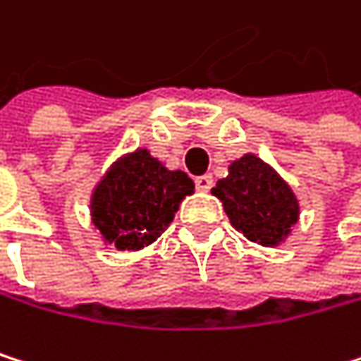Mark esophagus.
I'll return each mask as SVG.
<instances>
[{"label": "esophagus", "mask_w": 361, "mask_h": 361, "mask_svg": "<svg viewBox=\"0 0 361 361\" xmlns=\"http://www.w3.org/2000/svg\"><path fill=\"white\" fill-rule=\"evenodd\" d=\"M195 184H197V190H201V192H209V190H212V186H214V177H212V175H201V177H197V179H195Z\"/></svg>", "instance_id": "esophagus-1"}]
</instances>
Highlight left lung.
Listing matches in <instances>:
<instances>
[{"instance_id":"left-lung-1","label":"left lung","mask_w":361,"mask_h":361,"mask_svg":"<svg viewBox=\"0 0 361 361\" xmlns=\"http://www.w3.org/2000/svg\"><path fill=\"white\" fill-rule=\"evenodd\" d=\"M238 231L261 246H276L298 222L300 205L291 188L261 158L246 154L228 166V177L212 188Z\"/></svg>"}]
</instances>
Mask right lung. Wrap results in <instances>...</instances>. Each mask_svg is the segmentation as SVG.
<instances>
[{"label":"right lung","instance_id":"add662e5","mask_svg":"<svg viewBox=\"0 0 361 361\" xmlns=\"http://www.w3.org/2000/svg\"><path fill=\"white\" fill-rule=\"evenodd\" d=\"M195 182L184 171H169L147 149L121 158L92 197V220L109 244L139 250L169 226Z\"/></svg>","mask_w":361,"mask_h":361}]
</instances>
